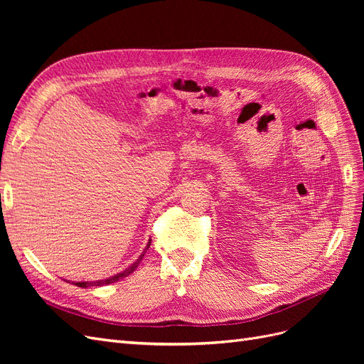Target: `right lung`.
<instances>
[{
	"mask_svg": "<svg viewBox=\"0 0 364 364\" xmlns=\"http://www.w3.org/2000/svg\"><path fill=\"white\" fill-rule=\"evenodd\" d=\"M150 243H151V240H149V243H147L146 249L142 250V253H141V255L138 257V259H136L134 264H130V266H129L127 269H124L123 272H119V273L114 274V277H109V278H106V279H98V281H82V282H73V284L77 285V287H83V289H87V287H102V285L112 284V282H117V281H119V279H123V278L129 277V274H130L132 272H135L136 267L139 266V262H141L142 257H144V253H146L147 249L150 247Z\"/></svg>",
	"mask_w": 364,
	"mask_h": 364,
	"instance_id": "obj_1",
	"label": "right lung"
}]
</instances>
